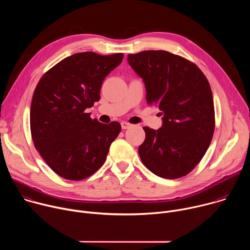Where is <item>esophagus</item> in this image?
<instances>
[{"label": "esophagus", "instance_id": "1", "mask_svg": "<svg viewBox=\"0 0 250 250\" xmlns=\"http://www.w3.org/2000/svg\"><path fill=\"white\" fill-rule=\"evenodd\" d=\"M121 125H122L123 129H127V128H129L131 126V125L129 123H126V122H122Z\"/></svg>", "mask_w": 250, "mask_h": 250}]
</instances>
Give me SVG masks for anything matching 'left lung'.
Here are the masks:
<instances>
[{"label": "left lung", "instance_id": "8db88e82", "mask_svg": "<svg viewBox=\"0 0 250 250\" xmlns=\"http://www.w3.org/2000/svg\"><path fill=\"white\" fill-rule=\"evenodd\" d=\"M127 61L142 78L146 101L162 112V126H145L140 159L155 175L177 179L201 161L215 130V109L206 76L193 62L164 50L128 54Z\"/></svg>", "mask_w": 250, "mask_h": 250}]
</instances>
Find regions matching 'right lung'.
<instances>
[{
  "instance_id": "obj_1",
  "label": "right lung",
  "mask_w": 250,
  "mask_h": 250,
  "mask_svg": "<svg viewBox=\"0 0 250 250\" xmlns=\"http://www.w3.org/2000/svg\"><path fill=\"white\" fill-rule=\"evenodd\" d=\"M123 53L71 55L42 77L30 105V131L35 148L64 179L79 181L104 162L121 125L92 120L85 110L100 100L105 76L119 66Z\"/></svg>"
}]
</instances>
